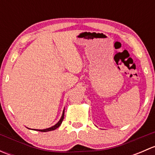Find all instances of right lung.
Wrapping results in <instances>:
<instances>
[{"label": "right lung", "mask_w": 155, "mask_h": 155, "mask_svg": "<svg viewBox=\"0 0 155 155\" xmlns=\"http://www.w3.org/2000/svg\"><path fill=\"white\" fill-rule=\"evenodd\" d=\"M64 110L63 111V114H62V116L61 118V119L59 120L58 122L57 123V124H55V125L49 128H46V129H43V130H39V131H41V132H48V131H51V130H54L57 129L58 127L61 124L62 121H63L64 120Z\"/></svg>", "instance_id": "obj_1"}]
</instances>
